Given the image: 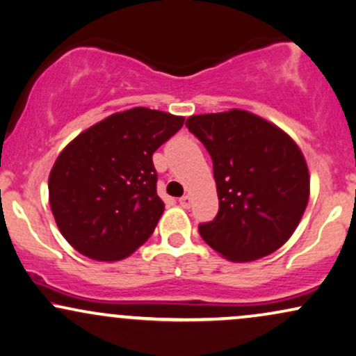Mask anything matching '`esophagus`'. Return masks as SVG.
<instances>
[{"instance_id": "esophagus-1", "label": "esophagus", "mask_w": 356, "mask_h": 356, "mask_svg": "<svg viewBox=\"0 0 356 356\" xmlns=\"http://www.w3.org/2000/svg\"><path fill=\"white\" fill-rule=\"evenodd\" d=\"M179 204H181L184 209H188V207L192 205V199L188 195H184V197H181V199H179Z\"/></svg>"}]
</instances>
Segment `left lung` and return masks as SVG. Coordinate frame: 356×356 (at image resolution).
Instances as JSON below:
<instances>
[{"label": "left lung", "mask_w": 356, "mask_h": 356, "mask_svg": "<svg viewBox=\"0 0 356 356\" xmlns=\"http://www.w3.org/2000/svg\"><path fill=\"white\" fill-rule=\"evenodd\" d=\"M186 126L209 151L217 182V217L199 225L204 241L238 263L281 248L309 200V170L298 145L245 110L195 115Z\"/></svg>", "instance_id": "obj_1"}]
</instances>
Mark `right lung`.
Wrapping results in <instances>:
<instances>
[{"label": "right lung", "mask_w": 356, "mask_h": 356, "mask_svg": "<svg viewBox=\"0 0 356 356\" xmlns=\"http://www.w3.org/2000/svg\"><path fill=\"white\" fill-rule=\"evenodd\" d=\"M182 116L131 108L79 134L49 175L58 230L98 261L129 256L152 235L164 204L152 154L182 128Z\"/></svg>", "instance_id": "right-lung-1"}]
</instances>
